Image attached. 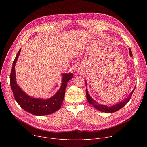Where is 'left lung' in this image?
<instances>
[{"mask_svg":"<svg viewBox=\"0 0 147 147\" xmlns=\"http://www.w3.org/2000/svg\"><path fill=\"white\" fill-rule=\"evenodd\" d=\"M129 49V52H130V55L131 57H132L133 54H132V52L130 48ZM86 86H87V81H86ZM136 88V87H135ZM135 88L133 89V90L131 92V93L127 96V98H125L124 100H123L122 101H121L120 102H119L117 103H116L115 105H114L113 106H111V107H108L107 105H101L98 103V102H96L95 100H94L91 96H90V95H89L87 89H86L87 91V100L88 101V102L92 105L93 107L97 109L98 110L102 112H105V113H113V112H115L117 111H119V109H120L121 108H123L124 105H125V104L127 103L130 100V99H131V97L132 96V94L135 90Z\"/></svg>","mask_w":147,"mask_h":147,"instance_id":"1","label":"left lung"}]
</instances>
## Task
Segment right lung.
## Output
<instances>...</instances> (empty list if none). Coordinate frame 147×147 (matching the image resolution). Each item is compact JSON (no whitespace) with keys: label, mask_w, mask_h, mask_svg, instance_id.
<instances>
[{"label":"right lung","mask_w":147,"mask_h":147,"mask_svg":"<svg viewBox=\"0 0 147 147\" xmlns=\"http://www.w3.org/2000/svg\"><path fill=\"white\" fill-rule=\"evenodd\" d=\"M21 49L17 53L13 63L10 76V84L16 101L26 111L35 116H45L51 114L59 110L64 99L65 91L68 81L71 80L72 73L62 74V82L60 89L52 97L47 99L35 98L28 95L17 84L15 65L20 53Z\"/></svg>","instance_id":"1"}]
</instances>
